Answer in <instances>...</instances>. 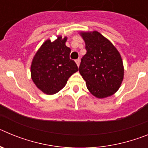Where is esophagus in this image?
I'll use <instances>...</instances> for the list:
<instances>
[{"label":"esophagus","mask_w":148,"mask_h":148,"mask_svg":"<svg viewBox=\"0 0 148 148\" xmlns=\"http://www.w3.org/2000/svg\"><path fill=\"white\" fill-rule=\"evenodd\" d=\"M75 63H76L77 66H79V65H80V60H79V59H77V60H75Z\"/></svg>","instance_id":"esophagus-1"}]
</instances>
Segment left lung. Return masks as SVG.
Returning <instances> with one entry per match:
<instances>
[{
  "label": "left lung",
  "instance_id": "1",
  "mask_svg": "<svg viewBox=\"0 0 148 148\" xmlns=\"http://www.w3.org/2000/svg\"><path fill=\"white\" fill-rule=\"evenodd\" d=\"M87 53L82 58L79 73L90 93L98 99L109 97L121 87L124 66L114 45L97 31L80 32Z\"/></svg>",
  "mask_w": 148,
  "mask_h": 148
}]
</instances>
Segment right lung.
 <instances>
[{
  "instance_id": "1",
  "label": "right lung",
  "mask_w": 148,
  "mask_h": 148,
  "mask_svg": "<svg viewBox=\"0 0 148 148\" xmlns=\"http://www.w3.org/2000/svg\"><path fill=\"white\" fill-rule=\"evenodd\" d=\"M67 38L57 35L53 41H44L34 56L31 64V78L36 87L47 95L62 90L73 73L78 71L75 61L70 58V48L66 46Z\"/></svg>"
}]
</instances>
